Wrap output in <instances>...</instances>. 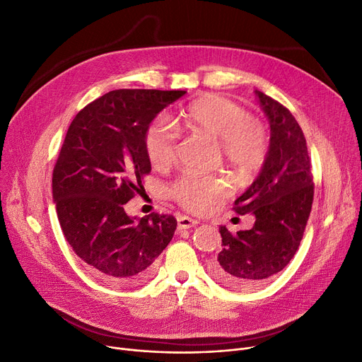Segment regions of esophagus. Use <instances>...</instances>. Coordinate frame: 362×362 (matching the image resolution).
<instances>
[{"instance_id":"34e87169","label":"esophagus","mask_w":362,"mask_h":362,"mask_svg":"<svg viewBox=\"0 0 362 362\" xmlns=\"http://www.w3.org/2000/svg\"><path fill=\"white\" fill-rule=\"evenodd\" d=\"M198 221L191 218V217H186V216H180L177 217V227L180 230H186V229H191V227L197 226Z\"/></svg>"}]
</instances>
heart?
I'll return each instance as SVG.
<instances>
[{"label":"heart","instance_id":"heart-1","mask_svg":"<svg viewBox=\"0 0 362 362\" xmlns=\"http://www.w3.org/2000/svg\"><path fill=\"white\" fill-rule=\"evenodd\" d=\"M180 123L185 129L216 142L221 161L240 176L254 173L267 156L269 135L262 123L221 95L210 93L192 103L182 111ZM176 145L175 130L163 119L149 124L145 149L152 165L168 167L175 160ZM173 195L186 210L206 213L229 195V187L218 177L187 175L175 183Z\"/></svg>","mask_w":362,"mask_h":362}]
</instances>
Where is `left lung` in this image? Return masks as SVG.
<instances>
[{
	"instance_id": "left-lung-1",
	"label": "left lung",
	"mask_w": 362,
	"mask_h": 362,
	"mask_svg": "<svg viewBox=\"0 0 362 362\" xmlns=\"http://www.w3.org/2000/svg\"><path fill=\"white\" fill-rule=\"evenodd\" d=\"M270 123V146L259 175L235 201L233 210L252 214L254 227L232 235L220 227L221 251L211 274L227 288L250 289L269 281L296 254L311 213L314 185L303 132L292 112L254 90Z\"/></svg>"
}]
</instances>
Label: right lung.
Masks as SVG:
<instances>
[{"instance_id":"right-lung-1","label":"right lung","mask_w":362,"mask_h":362,"mask_svg":"<svg viewBox=\"0 0 362 362\" xmlns=\"http://www.w3.org/2000/svg\"><path fill=\"white\" fill-rule=\"evenodd\" d=\"M186 90L117 89L78 112L52 171L66 240L90 274L119 286L146 280L175 235L173 216L130 217L124 205L151 171L145 133Z\"/></svg>"}]
</instances>
